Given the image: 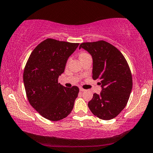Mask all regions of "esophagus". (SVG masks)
I'll list each match as a JSON object with an SVG mask.
<instances>
[{
	"label": "esophagus",
	"mask_w": 153,
	"mask_h": 153,
	"mask_svg": "<svg viewBox=\"0 0 153 153\" xmlns=\"http://www.w3.org/2000/svg\"><path fill=\"white\" fill-rule=\"evenodd\" d=\"M79 89H80V91H81V92L85 91V89H84L83 88H82V87H80Z\"/></svg>",
	"instance_id": "obj_1"
}]
</instances>
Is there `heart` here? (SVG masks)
Instances as JSON below:
<instances>
[{"instance_id": "1", "label": "heart", "mask_w": 153, "mask_h": 153, "mask_svg": "<svg viewBox=\"0 0 153 153\" xmlns=\"http://www.w3.org/2000/svg\"><path fill=\"white\" fill-rule=\"evenodd\" d=\"M87 53H81V54H80V56H79V57H82V56H85V55H87Z\"/></svg>"}]
</instances>
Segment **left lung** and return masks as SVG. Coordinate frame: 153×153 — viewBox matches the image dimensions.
<instances>
[{
	"mask_svg": "<svg viewBox=\"0 0 153 153\" xmlns=\"http://www.w3.org/2000/svg\"><path fill=\"white\" fill-rule=\"evenodd\" d=\"M82 48L93 58L94 80L100 79L102 88L95 93L88 107L95 116L103 120L116 117L127 104L132 89V76L129 66L121 52L104 41L82 42Z\"/></svg>",
	"mask_w": 153,
	"mask_h": 153,
	"instance_id": "left-lung-1",
	"label": "left lung"
}]
</instances>
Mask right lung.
<instances>
[{
    "mask_svg": "<svg viewBox=\"0 0 153 153\" xmlns=\"http://www.w3.org/2000/svg\"><path fill=\"white\" fill-rule=\"evenodd\" d=\"M79 45L47 39L35 47L24 68L27 98L42 117L50 121L66 118L73 109L79 87L66 88L59 83L58 77Z\"/></svg>",
    "mask_w": 153,
    "mask_h": 153,
    "instance_id": "add662e5",
    "label": "right lung"
}]
</instances>
